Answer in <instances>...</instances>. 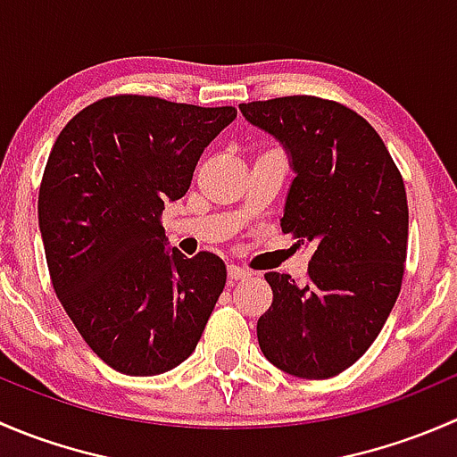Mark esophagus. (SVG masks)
I'll list each match as a JSON object with an SVG mask.
<instances>
[{"mask_svg": "<svg viewBox=\"0 0 457 457\" xmlns=\"http://www.w3.org/2000/svg\"><path fill=\"white\" fill-rule=\"evenodd\" d=\"M228 276H229V280H247V278H252V271L245 270V267L228 265Z\"/></svg>", "mask_w": 457, "mask_h": 457, "instance_id": "esophagus-1", "label": "esophagus"}]
</instances>
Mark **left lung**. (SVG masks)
<instances>
[{"label": "left lung", "instance_id": "obj_1", "mask_svg": "<svg viewBox=\"0 0 457 457\" xmlns=\"http://www.w3.org/2000/svg\"><path fill=\"white\" fill-rule=\"evenodd\" d=\"M238 110L283 145L294 179L280 228L314 250L307 285L265 276L274 301L258 318L261 352L292 376H338L370 349L400 294L409 234L403 177L378 132L336 101L280 96Z\"/></svg>", "mask_w": 457, "mask_h": 457}]
</instances>
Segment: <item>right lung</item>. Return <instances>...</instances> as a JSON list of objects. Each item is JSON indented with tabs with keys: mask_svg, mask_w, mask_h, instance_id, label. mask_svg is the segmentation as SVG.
I'll return each instance as SVG.
<instances>
[{
	"mask_svg": "<svg viewBox=\"0 0 457 457\" xmlns=\"http://www.w3.org/2000/svg\"><path fill=\"white\" fill-rule=\"evenodd\" d=\"M234 119V108L108 96L54 141L39 190L53 287L92 352L126 376L190 358L223 292L225 262L168 250L159 219Z\"/></svg>",
	"mask_w": 457,
	"mask_h": 457,
	"instance_id": "right-lung-1",
	"label": "right lung"
}]
</instances>
